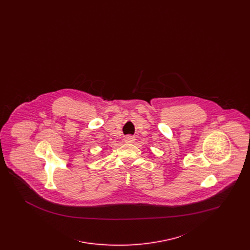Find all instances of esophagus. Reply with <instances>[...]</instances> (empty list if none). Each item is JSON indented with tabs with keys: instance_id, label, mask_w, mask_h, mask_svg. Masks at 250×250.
Returning <instances> with one entry per match:
<instances>
[{
	"instance_id": "obj_1",
	"label": "esophagus",
	"mask_w": 250,
	"mask_h": 250,
	"mask_svg": "<svg viewBox=\"0 0 250 250\" xmlns=\"http://www.w3.org/2000/svg\"><path fill=\"white\" fill-rule=\"evenodd\" d=\"M134 141H135V139H134V137H132V136H126L125 138V142L127 143H134Z\"/></svg>"
}]
</instances>
